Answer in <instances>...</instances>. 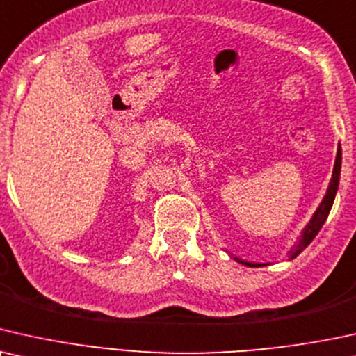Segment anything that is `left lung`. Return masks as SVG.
Returning a JSON list of instances; mask_svg holds the SVG:
<instances>
[{"label":"left lung","mask_w":356,"mask_h":356,"mask_svg":"<svg viewBox=\"0 0 356 356\" xmlns=\"http://www.w3.org/2000/svg\"><path fill=\"white\" fill-rule=\"evenodd\" d=\"M340 169H342V149H340V146L337 148V156H335V163H334V170H332V177H330V182H329V187H327V192L324 198H322V202L319 203V207L316 208L314 215L311 216V220L307 225L302 227L301 231V236L300 239H298V243L295 248H291L290 252H288V260H293L296 257V255H300L302 250H305L307 245L312 243V239L316 238L317 233L321 231L322 225H324L327 216H329L330 213V208L334 205V200H335V195H337V191H339V182H340ZM231 257H233L236 262L245 265V267H264V264H255V262H248V260H243L239 257H236V255L229 254Z\"/></svg>","instance_id":"8db88e82"}]
</instances>
